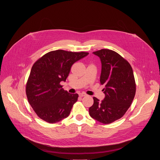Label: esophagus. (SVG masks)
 <instances>
[{
  "instance_id": "1",
  "label": "esophagus",
  "mask_w": 160,
  "mask_h": 160,
  "mask_svg": "<svg viewBox=\"0 0 160 160\" xmlns=\"http://www.w3.org/2000/svg\"><path fill=\"white\" fill-rule=\"evenodd\" d=\"M79 96L80 97H85V96H87V94L85 93H81L79 94Z\"/></svg>"
}]
</instances>
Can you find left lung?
I'll list each match as a JSON object with an SVG mask.
<instances>
[{
    "instance_id": "obj_1",
    "label": "left lung",
    "mask_w": 160,
    "mask_h": 160,
    "mask_svg": "<svg viewBox=\"0 0 160 160\" xmlns=\"http://www.w3.org/2000/svg\"><path fill=\"white\" fill-rule=\"evenodd\" d=\"M93 53L101 61L100 83L104 86L105 98L102 101L93 98L89 114L96 120L109 124L121 118L130 108L135 95V81L131 65L117 52L101 49Z\"/></svg>"
}]
</instances>
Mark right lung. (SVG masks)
<instances>
[{
    "label": "right lung",
    "instance_id": "1",
    "mask_svg": "<svg viewBox=\"0 0 160 160\" xmlns=\"http://www.w3.org/2000/svg\"><path fill=\"white\" fill-rule=\"evenodd\" d=\"M88 52L64 50L49 52L33 65L26 84L28 102L42 120L54 123L70 115L78 94H70L62 88L72 65Z\"/></svg>",
    "mask_w": 160,
    "mask_h": 160
}]
</instances>
